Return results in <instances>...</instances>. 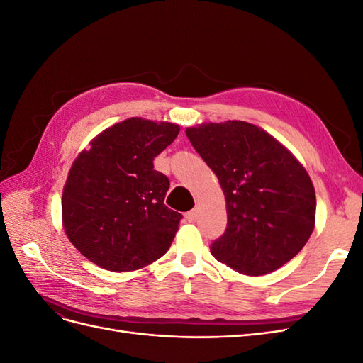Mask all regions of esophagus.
Wrapping results in <instances>:
<instances>
[{
    "instance_id": "esophagus-1",
    "label": "esophagus",
    "mask_w": 363,
    "mask_h": 363,
    "mask_svg": "<svg viewBox=\"0 0 363 363\" xmlns=\"http://www.w3.org/2000/svg\"><path fill=\"white\" fill-rule=\"evenodd\" d=\"M184 218L188 219L189 223H195V221H196V218H199V212H196L195 208H194V211H189L188 213H186V215H184Z\"/></svg>"
}]
</instances>
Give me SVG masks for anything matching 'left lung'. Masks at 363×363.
I'll return each instance as SVG.
<instances>
[{
  "label": "left lung",
  "mask_w": 363,
  "mask_h": 363,
  "mask_svg": "<svg viewBox=\"0 0 363 363\" xmlns=\"http://www.w3.org/2000/svg\"><path fill=\"white\" fill-rule=\"evenodd\" d=\"M192 147L221 184L227 228L212 256L247 276L279 269L315 227L316 199L303 164L265 130L244 121L186 128Z\"/></svg>",
  "instance_id": "1"
}]
</instances>
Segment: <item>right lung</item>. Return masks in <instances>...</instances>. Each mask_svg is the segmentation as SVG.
Returning <instances> with one entry per match:
<instances>
[{
    "label": "right lung",
    "instance_id": "add662e5",
    "mask_svg": "<svg viewBox=\"0 0 363 363\" xmlns=\"http://www.w3.org/2000/svg\"><path fill=\"white\" fill-rule=\"evenodd\" d=\"M179 131L177 124L130 118L94 138L74 160L62 221L87 260L108 271H135L169 250L183 216L163 204L169 180L152 160Z\"/></svg>",
    "mask_w": 363,
    "mask_h": 363
}]
</instances>
